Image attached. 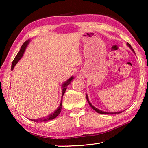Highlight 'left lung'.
Masks as SVG:
<instances>
[{"instance_id": "1", "label": "left lung", "mask_w": 148, "mask_h": 148, "mask_svg": "<svg viewBox=\"0 0 148 148\" xmlns=\"http://www.w3.org/2000/svg\"><path fill=\"white\" fill-rule=\"evenodd\" d=\"M127 46H128L130 48H131V49L132 50V51L134 52V53L135 54V53H134V49L132 48V47H131V45H130L129 43H127ZM86 99H87V102H88V103H89V104L90 105V106H91L92 109H93L95 112H97V113H99V114H121V112H123L122 111L121 112H104V111H102V110H99V109H98V108H97L96 107H95L93 105H92L91 102H90V101H89V98H88V96H87V95H86Z\"/></svg>"}]
</instances>
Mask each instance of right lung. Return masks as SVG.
<instances>
[{
	"label": "right lung",
	"mask_w": 148,
	"mask_h": 148,
	"mask_svg": "<svg viewBox=\"0 0 148 148\" xmlns=\"http://www.w3.org/2000/svg\"><path fill=\"white\" fill-rule=\"evenodd\" d=\"M30 42V40H28L26 42H24V44L22 45V46L21 47V49L20 51L18 52V53L17 54V56L15 57V59H14L13 62H12V71L14 69V66H16V64L18 62L20 59H21V57H23V54L25 53V51L27 48V46ZM74 77L71 76L69 79H68L66 81H65L63 84H62V96H61V103H60L59 107L57 108V110H55V111L51 113V114H49V116H47L46 117H41V118H38V119H30V120H31L32 121L34 122H38V123H41V122H45L47 121H49V120H51L54 118H56V117L59 116V114L61 113V108H62V97H63V95L64 94L65 91H66V89L67 88V86L71 84V82L73 80Z\"/></svg>",
	"instance_id": "1"
}]
</instances>
